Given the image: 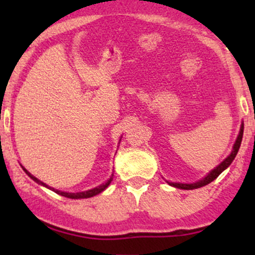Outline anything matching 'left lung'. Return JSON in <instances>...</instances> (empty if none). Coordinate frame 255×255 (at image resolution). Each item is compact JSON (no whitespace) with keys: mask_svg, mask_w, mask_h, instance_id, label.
<instances>
[{"mask_svg":"<svg viewBox=\"0 0 255 255\" xmlns=\"http://www.w3.org/2000/svg\"><path fill=\"white\" fill-rule=\"evenodd\" d=\"M242 135H244V125H241V129H240V134L238 136V140H236L235 145H234V148L233 151H231L230 156L228 158H225L223 162L219 164L217 168L213 169V170L210 172L209 175H207L206 177L204 178V180L199 181L197 183H191V184H184V183H170L171 186L176 187V188H180V189H195V188H200V187L203 186H206V184L211 183L213 180H216L219 175L223 172L225 169L228 168L231 164V162L234 160V158L236 157V154H238L239 152V148H240V145H241V141H242Z\"/></svg>","mask_w":255,"mask_h":255,"instance_id":"left-lung-1","label":"left lung"}]
</instances>
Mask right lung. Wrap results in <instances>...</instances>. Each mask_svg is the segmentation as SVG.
I'll list each match as a JSON object with an SVG mask.
<instances>
[{
	"label": "right lung",
	"mask_w": 255,
	"mask_h": 255,
	"mask_svg": "<svg viewBox=\"0 0 255 255\" xmlns=\"http://www.w3.org/2000/svg\"><path fill=\"white\" fill-rule=\"evenodd\" d=\"M22 169H24V171L26 172V174L28 175V176H30V177L32 178V180H34V181H36V182H38V183H39V184H43V186L48 187V186H46L45 183L40 182V181L38 180V178L34 177L33 175H31L30 172H28L27 170H26V169L24 168V166H22ZM113 176H114V175H111L110 180L108 181V182H105V183H103V184H101V186H99V187H96V188H93V189H90V191H87V192H81V193H66V192H61V191H57V189H54V188H51V187H48V188H50L51 191H54L55 193H57V194L62 195V197H67V198H71V199H83V198H91V197H93V195H97V194H99V193H101V192H103L104 189L107 188V187L109 186V184H110L111 180H113Z\"/></svg>",
	"instance_id": "right-lung-1"
}]
</instances>
